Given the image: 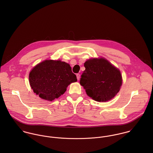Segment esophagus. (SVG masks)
Masks as SVG:
<instances>
[{
	"mask_svg": "<svg viewBox=\"0 0 153 153\" xmlns=\"http://www.w3.org/2000/svg\"><path fill=\"white\" fill-rule=\"evenodd\" d=\"M76 78H77L78 80H79L80 79V74H76Z\"/></svg>",
	"mask_w": 153,
	"mask_h": 153,
	"instance_id": "esophagus-1",
	"label": "esophagus"
}]
</instances>
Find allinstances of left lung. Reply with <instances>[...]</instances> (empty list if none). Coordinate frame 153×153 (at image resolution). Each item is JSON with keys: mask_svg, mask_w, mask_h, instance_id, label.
I'll list each match as a JSON object with an SVG mask.
<instances>
[{"mask_svg": "<svg viewBox=\"0 0 153 153\" xmlns=\"http://www.w3.org/2000/svg\"><path fill=\"white\" fill-rule=\"evenodd\" d=\"M84 66L80 84L89 97L98 102H105L117 95L123 82L118 68L102 58L88 59Z\"/></svg>", "mask_w": 153, "mask_h": 153, "instance_id": "obj_1", "label": "left lung"}]
</instances>
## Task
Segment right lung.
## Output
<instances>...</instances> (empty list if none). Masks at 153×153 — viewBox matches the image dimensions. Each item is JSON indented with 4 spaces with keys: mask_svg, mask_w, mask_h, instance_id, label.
<instances>
[{
    "mask_svg": "<svg viewBox=\"0 0 153 153\" xmlns=\"http://www.w3.org/2000/svg\"><path fill=\"white\" fill-rule=\"evenodd\" d=\"M29 79L33 92L51 101L64 94L71 83L77 81L69 64L60 60H45L38 64L30 72Z\"/></svg>",
    "mask_w": 153,
    "mask_h": 153,
    "instance_id": "obj_1",
    "label": "right lung"
}]
</instances>
